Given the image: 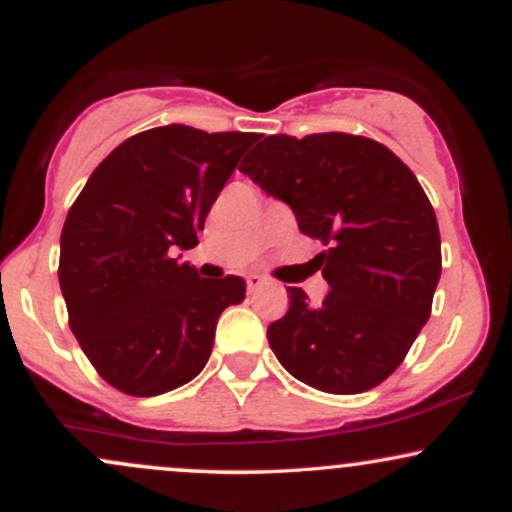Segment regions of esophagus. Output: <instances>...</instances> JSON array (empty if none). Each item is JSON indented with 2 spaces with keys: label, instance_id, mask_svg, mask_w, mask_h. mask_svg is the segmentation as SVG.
Wrapping results in <instances>:
<instances>
[{
  "label": "esophagus",
  "instance_id": "esophagus-1",
  "mask_svg": "<svg viewBox=\"0 0 512 512\" xmlns=\"http://www.w3.org/2000/svg\"><path fill=\"white\" fill-rule=\"evenodd\" d=\"M264 284H267V281H264L260 274H250V276H248V291H250V293L260 291Z\"/></svg>",
  "mask_w": 512,
  "mask_h": 512
}]
</instances>
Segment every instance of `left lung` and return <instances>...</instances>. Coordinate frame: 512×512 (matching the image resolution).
I'll use <instances>...</instances> for the list:
<instances>
[{
    "instance_id": "1",
    "label": "left lung",
    "mask_w": 512,
    "mask_h": 512,
    "mask_svg": "<svg viewBox=\"0 0 512 512\" xmlns=\"http://www.w3.org/2000/svg\"><path fill=\"white\" fill-rule=\"evenodd\" d=\"M240 173L327 248L313 262L330 293L313 308L303 289H286L289 313L267 330L274 356L332 395L383 383L426 325L440 279L436 211L416 175L387 146L344 132L264 137Z\"/></svg>"
}]
</instances>
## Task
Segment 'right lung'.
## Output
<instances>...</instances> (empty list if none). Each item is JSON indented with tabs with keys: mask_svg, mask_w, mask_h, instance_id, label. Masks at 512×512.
I'll use <instances>...</instances> for the list:
<instances>
[{
	"mask_svg": "<svg viewBox=\"0 0 512 512\" xmlns=\"http://www.w3.org/2000/svg\"><path fill=\"white\" fill-rule=\"evenodd\" d=\"M257 142L252 132L146 129L91 173L60 238L69 327L103 380L154 397L202 373L240 276L199 279L178 250L199 243L211 204Z\"/></svg>",
	"mask_w": 512,
	"mask_h": 512,
	"instance_id": "1",
	"label": "right lung"
}]
</instances>
